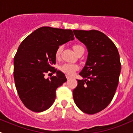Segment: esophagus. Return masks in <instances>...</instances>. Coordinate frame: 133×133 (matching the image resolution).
Segmentation results:
<instances>
[{"label": "esophagus", "mask_w": 133, "mask_h": 133, "mask_svg": "<svg viewBox=\"0 0 133 133\" xmlns=\"http://www.w3.org/2000/svg\"><path fill=\"white\" fill-rule=\"evenodd\" d=\"M65 76H66V78H67V79H68V80H69V79L71 78V76H70L69 75H65Z\"/></svg>", "instance_id": "esophagus-1"}]
</instances>
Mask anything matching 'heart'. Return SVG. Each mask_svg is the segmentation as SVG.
<instances>
[{"label":"heart","instance_id":"b5f03b06","mask_svg":"<svg viewBox=\"0 0 133 133\" xmlns=\"http://www.w3.org/2000/svg\"><path fill=\"white\" fill-rule=\"evenodd\" d=\"M73 49H74L75 53L77 54L80 50L84 49L82 46L80 44H75L73 46ZM63 46L62 45H59L56 49L55 51V57L57 58H58L61 55L62 51ZM78 69V66L76 64H65L60 67V70L64 73H67L68 75H73V73L76 71V70Z\"/></svg>","mask_w":133,"mask_h":133}]
</instances>
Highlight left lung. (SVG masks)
Masks as SVG:
<instances>
[{"label":"left lung","mask_w":133,"mask_h":133,"mask_svg":"<svg viewBox=\"0 0 133 133\" xmlns=\"http://www.w3.org/2000/svg\"><path fill=\"white\" fill-rule=\"evenodd\" d=\"M85 44L88 55L73 91L75 103L84 112L92 115L102 111L112 100L119 81L121 64L118 51L112 41L97 30H73Z\"/></svg>","instance_id":"8db88e82"}]
</instances>
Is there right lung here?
I'll return each mask as SVG.
<instances>
[{"instance_id": "1", "label": "right lung", "mask_w": 133, "mask_h": 133, "mask_svg": "<svg viewBox=\"0 0 133 133\" xmlns=\"http://www.w3.org/2000/svg\"><path fill=\"white\" fill-rule=\"evenodd\" d=\"M74 40L71 29L41 27L20 44L14 57V80L18 96L27 108L34 112L49 109L56 90L67 81L65 75L55 69V51L59 45ZM51 72L56 76L45 79Z\"/></svg>"}]
</instances>
